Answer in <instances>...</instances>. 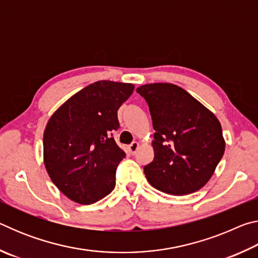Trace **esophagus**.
I'll return each instance as SVG.
<instances>
[{
    "label": "esophagus",
    "instance_id": "34e87169",
    "mask_svg": "<svg viewBox=\"0 0 258 258\" xmlns=\"http://www.w3.org/2000/svg\"><path fill=\"white\" fill-rule=\"evenodd\" d=\"M138 148H139V143H138L137 141H134L133 143H131V145L128 146V151H130L132 155H134L135 152H137Z\"/></svg>",
    "mask_w": 258,
    "mask_h": 258
}]
</instances>
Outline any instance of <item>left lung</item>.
Returning a JSON list of instances; mask_svg holds the SVG:
<instances>
[{
  "label": "left lung",
  "mask_w": 258,
  "mask_h": 258,
  "mask_svg": "<svg viewBox=\"0 0 258 258\" xmlns=\"http://www.w3.org/2000/svg\"><path fill=\"white\" fill-rule=\"evenodd\" d=\"M149 106L155 158L145 166L148 182L165 194L202 189L223 157L225 141L216 116L182 87L154 83L137 89Z\"/></svg>",
  "instance_id": "obj_1"
}]
</instances>
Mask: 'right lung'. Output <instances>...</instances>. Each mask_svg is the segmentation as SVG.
<instances>
[{"mask_svg": "<svg viewBox=\"0 0 258 258\" xmlns=\"http://www.w3.org/2000/svg\"><path fill=\"white\" fill-rule=\"evenodd\" d=\"M134 91L128 83L99 81L69 98L51 116L43 135V158L52 182L71 200L91 205L116 184L125 152L111 137L117 110Z\"/></svg>", "mask_w": 258, "mask_h": 258, "instance_id": "add662e5", "label": "right lung"}]
</instances>
